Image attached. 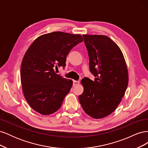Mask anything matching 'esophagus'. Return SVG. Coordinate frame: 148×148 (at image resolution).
<instances>
[{"label": "esophagus", "instance_id": "1", "mask_svg": "<svg viewBox=\"0 0 148 148\" xmlns=\"http://www.w3.org/2000/svg\"><path fill=\"white\" fill-rule=\"evenodd\" d=\"M79 84V82L78 81H75V80H73V86H76V85H78Z\"/></svg>", "mask_w": 148, "mask_h": 148}]
</instances>
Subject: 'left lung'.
Listing matches in <instances>:
<instances>
[{
  "label": "left lung",
  "mask_w": 148,
  "mask_h": 148,
  "mask_svg": "<svg viewBox=\"0 0 148 148\" xmlns=\"http://www.w3.org/2000/svg\"><path fill=\"white\" fill-rule=\"evenodd\" d=\"M87 49L89 71L94 81L85 77L79 101L84 111L94 119L110 115L117 108L128 86V75L123 53L106 36L83 35Z\"/></svg>",
  "instance_id": "1"
}]
</instances>
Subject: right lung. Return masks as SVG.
<instances>
[{"label": "right lung", "instance_id": "obj_1", "mask_svg": "<svg viewBox=\"0 0 148 148\" xmlns=\"http://www.w3.org/2000/svg\"><path fill=\"white\" fill-rule=\"evenodd\" d=\"M82 42L81 35L56 31L38 37L28 48L20 77L25 99L35 111L47 115L59 110L73 82L56 74L53 69L64 68L67 55Z\"/></svg>", "mask_w": 148, "mask_h": 148}]
</instances>
